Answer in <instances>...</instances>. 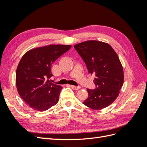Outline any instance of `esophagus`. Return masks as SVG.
Returning <instances> with one entry per match:
<instances>
[{"label": "esophagus", "mask_w": 147, "mask_h": 147, "mask_svg": "<svg viewBox=\"0 0 147 147\" xmlns=\"http://www.w3.org/2000/svg\"><path fill=\"white\" fill-rule=\"evenodd\" d=\"M69 86L74 90H78L80 88V86H74V85H69Z\"/></svg>", "instance_id": "34e87169"}]
</instances>
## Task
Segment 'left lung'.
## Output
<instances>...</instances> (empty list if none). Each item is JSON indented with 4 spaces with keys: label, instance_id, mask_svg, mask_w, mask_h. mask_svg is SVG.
Here are the masks:
<instances>
[{
    "label": "left lung",
    "instance_id": "left-lung-1",
    "mask_svg": "<svg viewBox=\"0 0 147 147\" xmlns=\"http://www.w3.org/2000/svg\"><path fill=\"white\" fill-rule=\"evenodd\" d=\"M86 65L88 73L95 75L96 88L87 89L84 105L100 110L110 105L119 95L124 82L123 67L117 54L109 44L96 40L74 46Z\"/></svg>",
    "mask_w": 147,
    "mask_h": 147
}]
</instances>
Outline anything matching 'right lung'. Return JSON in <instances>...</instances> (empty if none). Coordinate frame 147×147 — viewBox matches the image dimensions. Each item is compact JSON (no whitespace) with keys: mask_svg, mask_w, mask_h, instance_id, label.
<instances>
[{"mask_svg":"<svg viewBox=\"0 0 147 147\" xmlns=\"http://www.w3.org/2000/svg\"><path fill=\"white\" fill-rule=\"evenodd\" d=\"M70 45H51L29 50L20 60L16 72L18 92L32 109L43 112L56 105L63 87L51 82V64Z\"/></svg>","mask_w":147,"mask_h":147,"instance_id":"obj_1","label":"right lung"}]
</instances>
